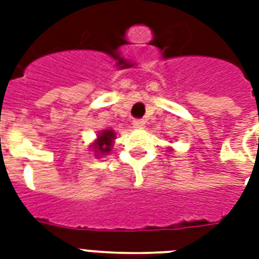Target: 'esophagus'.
Listing matches in <instances>:
<instances>
[{
    "label": "esophagus",
    "instance_id": "1",
    "mask_svg": "<svg viewBox=\"0 0 259 259\" xmlns=\"http://www.w3.org/2000/svg\"><path fill=\"white\" fill-rule=\"evenodd\" d=\"M133 126L136 127V129H144V126H145V122H144L143 119H136V121L133 122Z\"/></svg>",
    "mask_w": 259,
    "mask_h": 259
}]
</instances>
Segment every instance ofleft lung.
I'll return each instance as SVG.
<instances>
[{
    "label": "left lung",
    "mask_w": 259,
    "mask_h": 259,
    "mask_svg": "<svg viewBox=\"0 0 259 259\" xmlns=\"http://www.w3.org/2000/svg\"><path fill=\"white\" fill-rule=\"evenodd\" d=\"M172 151H174L172 148H171V147H168V152H172Z\"/></svg>",
    "instance_id": "left-lung-1"
}]
</instances>
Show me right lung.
Returning <instances> with one entry per match:
<instances>
[{
	"label": "right lung",
	"mask_w": 259,
	"mask_h": 259,
	"mask_svg": "<svg viewBox=\"0 0 259 259\" xmlns=\"http://www.w3.org/2000/svg\"><path fill=\"white\" fill-rule=\"evenodd\" d=\"M116 133L112 129H104L96 134L95 141L91 145V151L95 153V157H102L111 152V148L115 141Z\"/></svg>",
	"instance_id": "obj_1"
}]
</instances>
